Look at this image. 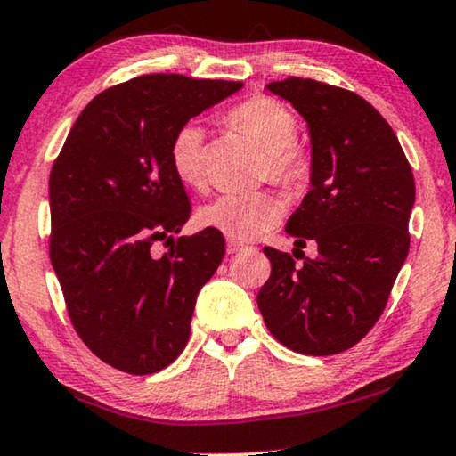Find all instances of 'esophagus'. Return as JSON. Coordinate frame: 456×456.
<instances>
[{"instance_id": "obj_1", "label": "esophagus", "mask_w": 456, "mask_h": 456, "mask_svg": "<svg viewBox=\"0 0 456 456\" xmlns=\"http://www.w3.org/2000/svg\"><path fill=\"white\" fill-rule=\"evenodd\" d=\"M245 249V245L243 243H240V241H233V240H229L227 241V254H240V251H243Z\"/></svg>"}]
</instances>
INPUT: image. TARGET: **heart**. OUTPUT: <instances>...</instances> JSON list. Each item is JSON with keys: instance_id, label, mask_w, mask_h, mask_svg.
Segmentation results:
<instances>
[{"instance_id": "obj_1", "label": "heart", "mask_w": 456, "mask_h": 456, "mask_svg": "<svg viewBox=\"0 0 456 456\" xmlns=\"http://www.w3.org/2000/svg\"><path fill=\"white\" fill-rule=\"evenodd\" d=\"M227 121L251 137L267 154V175L281 186H300L310 175L308 154L296 143L298 121L284 103L272 97H251L231 110ZM170 164L184 184L199 186L207 180L205 132L197 124L176 129L170 142ZM284 215L272 192H223L200 208L205 227L221 231L233 241H249L267 233Z\"/></svg>"}]
</instances>
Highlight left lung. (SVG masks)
<instances>
[{"instance_id": "8db88e82", "label": "left lung", "mask_w": 456, "mask_h": 456, "mask_svg": "<svg viewBox=\"0 0 456 456\" xmlns=\"http://www.w3.org/2000/svg\"><path fill=\"white\" fill-rule=\"evenodd\" d=\"M305 118L310 191L286 223L296 248L319 245L298 265L264 248L272 273L257 294L265 327L302 355L357 345L384 313L410 249L416 186L394 129L353 91L290 77L265 85Z\"/></svg>"}]
</instances>
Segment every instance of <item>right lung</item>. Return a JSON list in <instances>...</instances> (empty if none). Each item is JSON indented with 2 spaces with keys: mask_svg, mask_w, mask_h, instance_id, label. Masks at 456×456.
I'll return each instance as SVG.
<instances>
[{
  "mask_svg": "<svg viewBox=\"0 0 456 456\" xmlns=\"http://www.w3.org/2000/svg\"><path fill=\"white\" fill-rule=\"evenodd\" d=\"M243 86L183 75L115 85L78 115L50 172V262L70 322L119 371L150 375L189 343L199 290L225 256L216 229L178 237L191 202L170 164L180 126Z\"/></svg>",
  "mask_w": 456,
  "mask_h": 456,
  "instance_id": "obj_1",
  "label": "right lung"
}]
</instances>
